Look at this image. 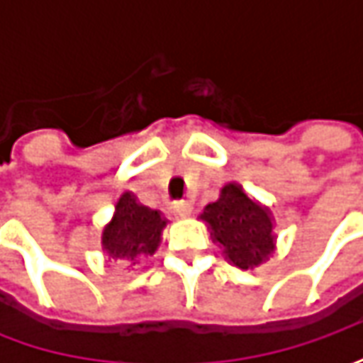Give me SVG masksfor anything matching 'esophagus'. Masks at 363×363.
Here are the masks:
<instances>
[{"label":"esophagus","mask_w":363,"mask_h":363,"mask_svg":"<svg viewBox=\"0 0 363 363\" xmlns=\"http://www.w3.org/2000/svg\"><path fill=\"white\" fill-rule=\"evenodd\" d=\"M191 210H194V206L188 200H179V202L172 203V212H174L175 216H189Z\"/></svg>","instance_id":"34e87169"}]
</instances>
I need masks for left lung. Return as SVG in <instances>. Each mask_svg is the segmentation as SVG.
I'll return each instance as SVG.
<instances>
[{
	"label": "left lung",
	"mask_w": 363,
	"mask_h": 363,
	"mask_svg": "<svg viewBox=\"0 0 363 363\" xmlns=\"http://www.w3.org/2000/svg\"><path fill=\"white\" fill-rule=\"evenodd\" d=\"M212 238L238 269H252L271 257L277 244L271 212L244 194L242 186L226 184L216 202L203 208Z\"/></svg>",
	"instance_id": "obj_1"
}]
</instances>
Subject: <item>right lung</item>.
<instances>
[{"label":"right lung","mask_w":363,"mask_h":363,"mask_svg":"<svg viewBox=\"0 0 363 363\" xmlns=\"http://www.w3.org/2000/svg\"><path fill=\"white\" fill-rule=\"evenodd\" d=\"M165 224L161 212L139 203L131 191H125L103 232V248L115 260L139 262L143 255H153L160 248Z\"/></svg>","instance_id":"right-lung-1"}]
</instances>
